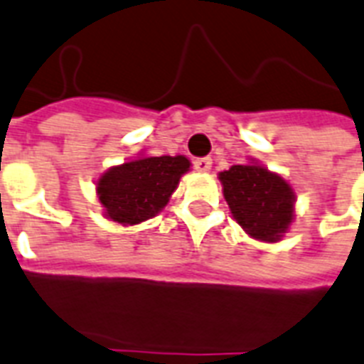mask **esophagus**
I'll use <instances>...</instances> for the list:
<instances>
[{"mask_svg": "<svg viewBox=\"0 0 364 364\" xmlns=\"http://www.w3.org/2000/svg\"><path fill=\"white\" fill-rule=\"evenodd\" d=\"M193 167H196L199 173H206V171H210L212 159L210 158H197L196 161H193Z\"/></svg>", "mask_w": 364, "mask_h": 364, "instance_id": "34e87169", "label": "esophagus"}]
</instances>
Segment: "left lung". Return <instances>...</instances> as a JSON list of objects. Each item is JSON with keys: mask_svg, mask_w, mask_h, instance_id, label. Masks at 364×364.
Masks as SVG:
<instances>
[{"mask_svg": "<svg viewBox=\"0 0 364 364\" xmlns=\"http://www.w3.org/2000/svg\"><path fill=\"white\" fill-rule=\"evenodd\" d=\"M232 218L252 238L278 242L293 222L295 193L280 174L257 164L232 165L220 173Z\"/></svg>", "mask_w": 364, "mask_h": 364, "instance_id": "left-lung-1", "label": "left lung"}]
</instances>
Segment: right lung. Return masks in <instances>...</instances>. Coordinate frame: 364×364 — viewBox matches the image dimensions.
Masks as SVG:
<instances>
[{
  "label": "right lung",
  "instance_id": "right-lung-1",
  "mask_svg": "<svg viewBox=\"0 0 364 364\" xmlns=\"http://www.w3.org/2000/svg\"><path fill=\"white\" fill-rule=\"evenodd\" d=\"M186 171H190V159L184 156H142L109 168L97 180L105 216L122 225L150 220L167 205Z\"/></svg>",
  "mask_w": 364,
  "mask_h": 364
}]
</instances>
